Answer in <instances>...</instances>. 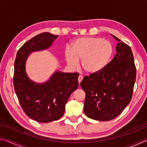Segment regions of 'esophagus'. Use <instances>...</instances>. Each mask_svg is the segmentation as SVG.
<instances>
[{"label": "esophagus", "instance_id": "34e87169", "mask_svg": "<svg viewBox=\"0 0 147 147\" xmlns=\"http://www.w3.org/2000/svg\"><path fill=\"white\" fill-rule=\"evenodd\" d=\"M83 76H82V75H80L79 76H78V83L80 84L82 82V80H83Z\"/></svg>", "mask_w": 147, "mask_h": 147}]
</instances>
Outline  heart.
Wrapping results in <instances>:
<instances>
[{"label":"heart","mask_w":147,"mask_h":147,"mask_svg":"<svg viewBox=\"0 0 147 147\" xmlns=\"http://www.w3.org/2000/svg\"><path fill=\"white\" fill-rule=\"evenodd\" d=\"M113 48L108 41L100 38H80L72 44L65 53L66 60L71 66L77 65L78 59L84 71L95 74L102 71L108 64Z\"/></svg>","instance_id":"heart-1"}]
</instances>
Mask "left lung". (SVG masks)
<instances>
[{"instance_id": "left-lung-1", "label": "left lung", "mask_w": 147, "mask_h": 147, "mask_svg": "<svg viewBox=\"0 0 147 147\" xmlns=\"http://www.w3.org/2000/svg\"><path fill=\"white\" fill-rule=\"evenodd\" d=\"M117 41V54L102 71L85 76L80 86L85 91L84 111L96 121H110L120 115L132 97L136 67L130 46Z\"/></svg>"}]
</instances>
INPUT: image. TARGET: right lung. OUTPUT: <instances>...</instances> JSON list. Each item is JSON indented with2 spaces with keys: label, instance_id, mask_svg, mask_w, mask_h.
Here are the masks:
<instances>
[{
  "label": "right lung",
  "instance_id": "right-lung-1",
  "mask_svg": "<svg viewBox=\"0 0 147 147\" xmlns=\"http://www.w3.org/2000/svg\"><path fill=\"white\" fill-rule=\"evenodd\" d=\"M58 36L44 32L26 41L17 53L14 63L13 86L24 112L39 123H49L63 116L69 96L78 88L79 74L56 71L48 81L37 84L25 71L26 59L32 52L48 49Z\"/></svg>",
  "mask_w": 147,
  "mask_h": 147
}]
</instances>
